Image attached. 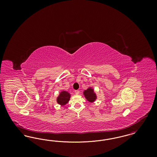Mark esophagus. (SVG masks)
Wrapping results in <instances>:
<instances>
[{"label": "esophagus", "instance_id": "obj_1", "mask_svg": "<svg viewBox=\"0 0 157 157\" xmlns=\"http://www.w3.org/2000/svg\"><path fill=\"white\" fill-rule=\"evenodd\" d=\"M75 92L76 95H78V94H79V90H75Z\"/></svg>", "mask_w": 157, "mask_h": 157}]
</instances>
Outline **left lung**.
I'll return each mask as SVG.
<instances>
[{"label":"left lung","mask_w":157,"mask_h":157,"mask_svg":"<svg viewBox=\"0 0 157 157\" xmlns=\"http://www.w3.org/2000/svg\"><path fill=\"white\" fill-rule=\"evenodd\" d=\"M83 94L86 99L90 101V102H93L96 99L97 97L95 94L94 92V90L91 89L90 88H88V90H85L83 92Z\"/></svg>","instance_id":"8db88e82"}]
</instances>
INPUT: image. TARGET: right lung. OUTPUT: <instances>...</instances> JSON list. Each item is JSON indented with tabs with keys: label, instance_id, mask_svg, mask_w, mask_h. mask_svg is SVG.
Returning <instances> with one entry per match:
<instances>
[{
	"label": "right lung",
	"instance_id": "right-lung-1",
	"mask_svg": "<svg viewBox=\"0 0 157 157\" xmlns=\"http://www.w3.org/2000/svg\"><path fill=\"white\" fill-rule=\"evenodd\" d=\"M70 99V94L67 91H62L60 93L59 96L57 98V102L61 105L67 104Z\"/></svg>",
	"mask_w": 157,
	"mask_h": 157
}]
</instances>
